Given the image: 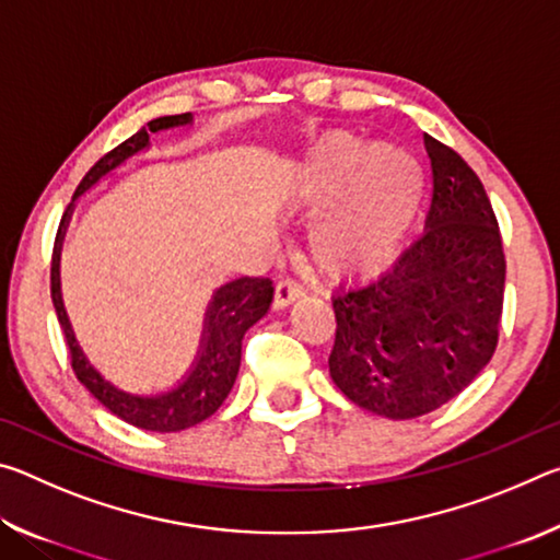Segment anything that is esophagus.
<instances>
[{"mask_svg":"<svg viewBox=\"0 0 560 560\" xmlns=\"http://www.w3.org/2000/svg\"><path fill=\"white\" fill-rule=\"evenodd\" d=\"M303 296V287L293 279H283L277 283V291H273V308H287L293 301Z\"/></svg>","mask_w":560,"mask_h":560,"instance_id":"34e87169","label":"esophagus"}]
</instances>
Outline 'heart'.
Segmentation results:
<instances>
[{
    "instance_id": "obj_1",
    "label": "heart",
    "mask_w": 560,
    "mask_h": 560,
    "mask_svg": "<svg viewBox=\"0 0 560 560\" xmlns=\"http://www.w3.org/2000/svg\"><path fill=\"white\" fill-rule=\"evenodd\" d=\"M343 183V192L311 226V257L328 277L348 279L371 273L393 257L422 197V170L407 150L390 143L368 145L348 130L328 132L308 150L291 179V192L303 202H320ZM376 211L398 212L371 243L359 236L352 210L359 195Z\"/></svg>"
}]
</instances>
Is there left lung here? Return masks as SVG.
Here are the masks:
<instances>
[{
    "instance_id": "8db88e82",
    "label": "left lung",
    "mask_w": 560,
    "mask_h": 560,
    "mask_svg": "<svg viewBox=\"0 0 560 560\" xmlns=\"http://www.w3.org/2000/svg\"><path fill=\"white\" fill-rule=\"evenodd\" d=\"M424 232L390 269L334 296L328 368L348 400L412 420L457 397L499 343L506 261L477 173L432 136Z\"/></svg>"
}]
</instances>
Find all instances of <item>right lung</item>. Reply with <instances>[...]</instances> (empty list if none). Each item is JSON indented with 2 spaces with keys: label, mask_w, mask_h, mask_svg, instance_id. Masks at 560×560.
<instances>
[{
  "label": "right lung",
  "mask_w": 560,
  "mask_h": 560,
  "mask_svg": "<svg viewBox=\"0 0 560 560\" xmlns=\"http://www.w3.org/2000/svg\"><path fill=\"white\" fill-rule=\"evenodd\" d=\"M192 122V113H179V116H163L150 120L148 126L140 128L136 136H130L126 143L113 148L110 153L103 155L96 165H93L81 185L75 187L73 200H79L83 192L98 183L101 177L113 173L118 165L126 163L128 158L138 155L140 150L150 148V136L153 132L183 128ZM73 212V202L69 210L63 212L59 234L54 242V257H51V301L59 316V324L63 328L66 346H69L71 368L79 381L86 385V390L96 397V400L108 407L113 415H118L122 422L132 424V428L150 430V432H179L187 428H195L207 417H212L220 410L222 402L230 395L232 385L236 381L242 363V340L259 318L267 316L273 299V287L269 279L259 277H242L234 279L212 293L210 306L205 314V328L200 338V350L185 381L177 387L160 395H132L120 390L113 383H108L96 368L89 363L83 350L75 340L71 330V320L66 316L63 299H61V244L66 226H69Z\"/></svg>",
  "instance_id": "obj_1"
}]
</instances>
